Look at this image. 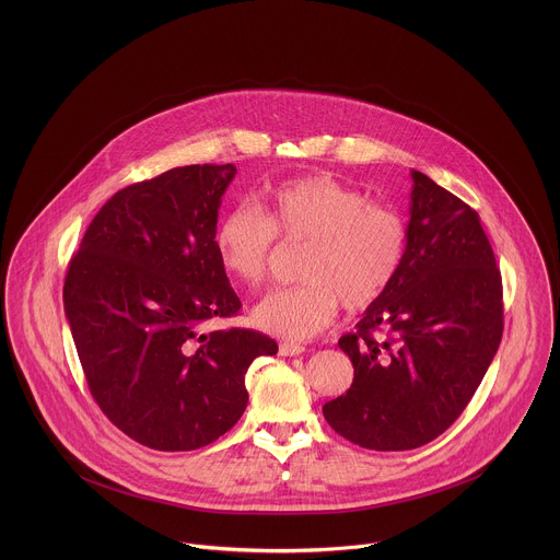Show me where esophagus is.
Segmentation results:
<instances>
[{
	"instance_id": "1",
	"label": "esophagus",
	"mask_w": 560,
	"mask_h": 560,
	"mask_svg": "<svg viewBox=\"0 0 560 560\" xmlns=\"http://www.w3.org/2000/svg\"><path fill=\"white\" fill-rule=\"evenodd\" d=\"M304 347L302 345H295V342H281L279 345V354L281 357H295V354H302Z\"/></svg>"
}]
</instances>
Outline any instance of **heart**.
<instances>
[{"mask_svg": "<svg viewBox=\"0 0 560 560\" xmlns=\"http://www.w3.org/2000/svg\"><path fill=\"white\" fill-rule=\"evenodd\" d=\"M275 235L311 245L300 268L304 283L268 293L254 323L292 340L317 336L342 302L348 311L375 304L395 281L407 243L405 222L390 206L329 176H306L272 188L258 208L224 213L213 237L218 260L241 285L258 288L267 281Z\"/></svg>", "mask_w": 560, "mask_h": 560, "instance_id": "b5f03b06", "label": "heart"}]
</instances>
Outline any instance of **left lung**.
<instances>
[{
    "instance_id": "obj_1",
    "label": "left lung",
    "mask_w": 560,
    "mask_h": 560,
    "mask_svg": "<svg viewBox=\"0 0 560 560\" xmlns=\"http://www.w3.org/2000/svg\"><path fill=\"white\" fill-rule=\"evenodd\" d=\"M411 180L402 265L340 338L354 377L323 405L329 427L375 452L416 450L452 427L504 331L502 275L479 213L422 172Z\"/></svg>"
}]
</instances>
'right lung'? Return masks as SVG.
I'll return each mask as SVG.
<instances>
[{
  "mask_svg": "<svg viewBox=\"0 0 560 560\" xmlns=\"http://www.w3.org/2000/svg\"><path fill=\"white\" fill-rule=\"evenodd\" d=\"M237 167L185 165L117 190L90 222L65 277V313L88 388L144 447L190 452L237 424L245 373L277 342L206 323L237 315L213 245Z\"/></svg>",
  "mask_w": 560,
  "mask_h": 560,
  "instance_id": "1",
  "label": "right lung"
}]
</instances>
